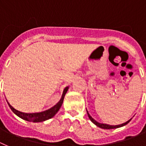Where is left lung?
Masks as SVG:
<instances>
[{
	"mask_svg": "<svg viewBox=\"0 0 146 146\" xmlns=\"http://www.w3.org/2000/svg\"><path fill=\"white\" fill-rule=\"evenodd\" d=\"M86 112H87V115L88 116H89V119L92 121V123H94V124H95L96 126H98V127H100V128L102 129H115V128H119V127H123V126L126 125V124H127L129 123V122L131 120H132V119H129V121H127V122H125V123H124V124H119V125H115V126H113V125H109V124H102V123H99L98 121H97L94 120V119H93L91 115H89V113H88L87 110H86Z\"/></svg>",
	"mask_w": 146,
	"mask_h": 146,
	"instance_id": "obj_1",
	"label": "left lung"
}]
</instances>
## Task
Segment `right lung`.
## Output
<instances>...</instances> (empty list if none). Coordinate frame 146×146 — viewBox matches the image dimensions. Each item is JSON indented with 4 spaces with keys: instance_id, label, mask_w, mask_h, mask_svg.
Segmentation results:
<instances>
[{
    "instance_id": "add662e5",
    "label": "right lung",
    "mask_w": 146,
    "mask_h": 146,
    "mask_svg": "<svg viewBox=\"0 0 146 146\" xmlns=\"http://www.w3.org/2000/svg\"><path fill=\"white\" fill-rule=\"evenodd\" d=\"M68 88L69 86H67L64 89L63 93H62V95L61 99L60 100L57 104L55 105L54 106H53L52 108H51L50 109H48L46 111H43V112L40 113H23L21 112V111H17L16 110L15 108L12 107L11 105L9 104V102L8 104H9V107L11 109V111L16 114V115L19 116L21 119H24V120L28 121H33V122H42L46 120H48V119H51L58 112V111L60 110V108H61L62 105V102H63L64 98H65V94L67 93L68 90Z\"/></svg>"
}]
</instances>
